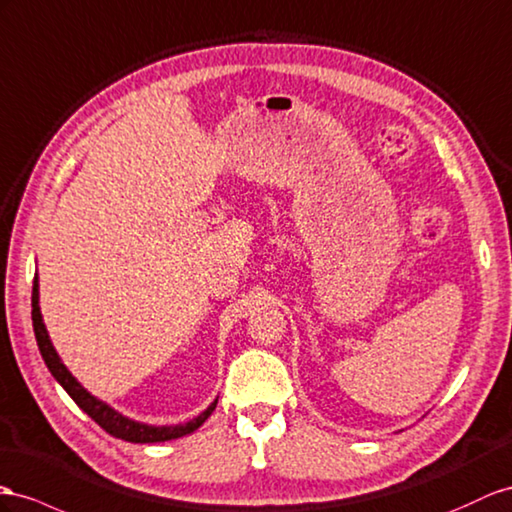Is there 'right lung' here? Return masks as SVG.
I'll return each mask as SVG.
<instances>
[{"label": "right lung", "mask_w": 512, "mask_h": 512, "mask_svg": "<svg viewBox=\"0 0 512 512\" xmlns=\"http://www.w3.org/2000/svg\"><path fill=\"white\" fill-rule=\"evenodd\" d=\"M32 324H34L38 350H41V355L45 359V365L49 368L51 376L56 378V381L64 387V391L69 393V396L75 400V404L80 406L86 415L93 417L103 430L110 432V435L116 439L131 441V443H160V441L186 437V435H190V432L199 428L216 409L218 400H214L201 415H196L186 424L151 426V424H142V422H136V419H129V417L121 415L119 411H114L110 404L101 402L99 398L93 396V393H88L80 383H77V378L67 370V365L60 361L58 352L47 335L45 322L41 316V307H38V274L34 277V287H32Z\"/></svg>", "instance_id": "add662e5"}]
</instances>
